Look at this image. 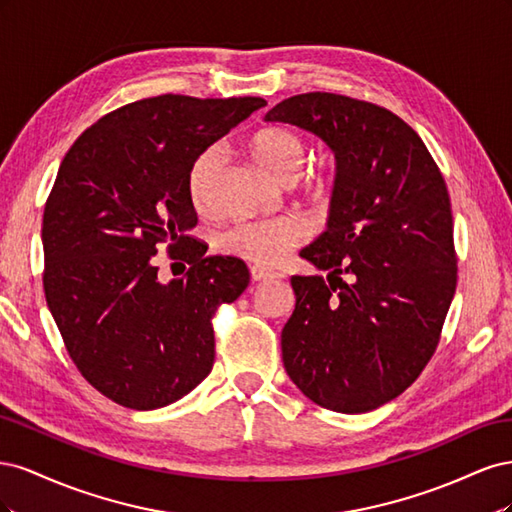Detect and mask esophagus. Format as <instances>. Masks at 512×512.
<instances>
[{
    "mask_svg": "<svg viewBox=\"0 0 512 512\" xmlns=\"http://www.w3.org/2000/svg\"><path fill=\"white\" fill-rule=\"evenodd\" d=\"M250 275L254 282H267V280H271V277H275V271L269 267H262V265H252Z\"/></svg>",
    "mask_w": 512,
    "mask_h": 512,
    "instance_id": "34e87169",
    "label": "esophagus"
}]
</instances>
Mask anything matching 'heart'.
<instances>
[{
  "mask_svg": "<svg viewBox=\"0 0 512 512\" xmlns=\"http://www.w3.org/2000/svg\"><path fill=\"white\" fill-rule=\"evenodd\" d=\"M252 151L256 162L280 183H292L299 177L307 158L305 141L284 128L260 132ZM222 164V149L218 145L207 147L192 162L188 173V194L196 209H207L211 203L213 179ZM305 237V226L297 218H271V220H247L228 226L220 235L222 252L256 265H271L280 260L294 245Z\"/></svg>",
  "mask_w": 512,
  "mask_h": 512,
  "instance_id": "1",
  "label": "heart"
}]
</instances>
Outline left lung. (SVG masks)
<instances>
[{
  "instance_id": "8db88e82",
  "label": "left lung",
  "mask_w": 512,
  "mask_h": 512,
  "mask_svg": "<svg viewBox=\"0 0 512 512\" xmlns=\"http://www.w3.org/2000/svg\"><path fill=\"white\" fill-rule=\"evenodd\" d=\"M265 121L316 134L337 166L327 230L301 250L327 280L290 277L286 374L322 408L376 410L425 369L455 297L444 177L421 136L371 102L314 91L275 104Z\"/></svg>"
}]
</instances>
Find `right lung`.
Returning <instances> with one entry per match:
<instances>
[{"instance_id":"right-lung-1","label":"right lung","mask_w":512,"mask_h":512,"mask_svg":"<svg viewBox=\"0 0 512 512\" xmlns=\"http://www.w3.org/2000/svg\"><path fill=\"white\" fill-rule=\"evenodd\" d=\"M262 98L164 94L117 108L66 153L44 207V297L83 378L115 404L156 410L213 367L211 318L250 284L245 262L188 235L192 162ZM191 271L162 285L157 245Z\"/></svg>"}]
</instances>
